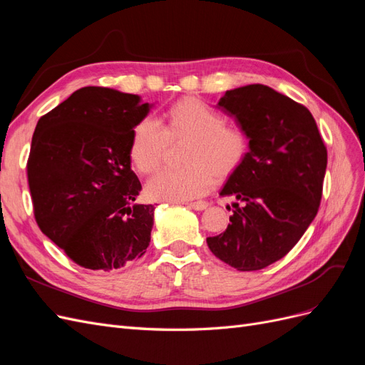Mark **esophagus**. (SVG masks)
Instances as JSON below:
<instances>
[{
	"label": "esophagus",
	"mask_w": 365,
	"mask_h": 365,
	"mask_svg": "<svg viewBox=\"0 0 365 365\" xmlns=\"http://www.w3.org/2000/svg\"><path fill=\"white\" fill-rule=\"evenodd\" d=\"M189 207H190V208H193V210H197V212H201V210H205V208L208 207V202H205V201L190 202V204H189Z\"/></svg>",
	"instance_id": "34e87169"
}]
</instances>
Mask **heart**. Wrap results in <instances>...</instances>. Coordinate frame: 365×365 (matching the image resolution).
Instances as JSON below:
<instances>
[{"mask_svg":"<svg viewBox=\"0 0 365 365\" xmlns=\"http://www.w3.org/2000/svg\"><path fill=\"white\" fill-rule=\"evenodd\" d=\"M190 138L181 168H164L148 182L150 200L182 202L205 195L217 178L236 173L248 155V137L237 125L200 98L184 97L168 109V126L146 117L134 126L129 155L141 173L158 169L169 138Z\"/></svg>","mask_w":365,"mask_h":365,"instance_id":"obj_1","label":"heart"}]
</instances>
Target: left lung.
<instances>
[{
    "mask_svg": "<svg viewBox=\"0 0 365 365\" xmlns=\"http://www.w3.org/2000/svg\"><path fill=\"white\" fill-rule=\"evenodd\" d=\"M217 108L245 130L250 152L220 190L240 204L207 245L237 271L263 269L284 257L317 216L327 149L311 111L269 86L230 90Z\"/></svg>",
    "mask_w": 365,
    "mask_h": 365,
    "instance_id": "8db88e82",
    "label": "left lung"
}]
</instances>
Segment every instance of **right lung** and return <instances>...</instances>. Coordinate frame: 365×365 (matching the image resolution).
<instances>
[{
    "label": "right lung",
    "instance_id": "1",
    "mask_svg": "<svg viewBox=\"0 0 365 365\" xmlns=\"http://www.w3.org/2000/svg\"><path fill=\"white\" fill-rule=\"evenodd\" d=\"M135 94L86 86L38 121L27 178L36 224L82 268L111 271L141 257L153 205L135 204L134 126L149 113Z\"/></svg>",
    "mask_w": 365,
    "mask_h": 365
}]
</instances>
